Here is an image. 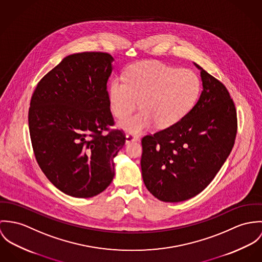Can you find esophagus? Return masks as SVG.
Masks as SVG:
<instances>
[{"label":"esophagus","mask_w":262,"mask_h":262,"mask_svg":"<svg viewBox=\"0 0 262 262\" xmlns=\"http://www.w3.org/2000/svg\"><path fill=\"white\" fill-rule=\"evenodd\" d=\"M139 140V138L136 136V135H134V134H127L126 136H125V142H126V144H129V143H132V142H136V141H138Z\"/></svg>","instance_id":"obj_1"}]
</instances>
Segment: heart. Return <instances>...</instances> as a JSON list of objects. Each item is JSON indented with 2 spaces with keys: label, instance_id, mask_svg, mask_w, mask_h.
<instances>
[{
  "label": "heart",
  "instance_id": "obj_1",
  "mask_svg": "<svg viewBox=\"0 0 262 262\" xmlns=\"http://www.w3.org/2000/svg\"><path fill=\"white\" fill-rule=\"evenodd\" d=\"M199 93L200 79L194 71L143 61L128 68L125 79L112 80L108 101L118 118L132 114L140 101L142 111L119 122L124 130L138 134L155 122L159 128L174 125L191 111Z\"/></svg>",
  "mask_w": 262,
  "mask_h": 262
}]
</instances>
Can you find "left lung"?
<instances>
[{"label":"left lung","instance_id":"obj_1","mask_svg":"<svg viewBox=\"0 0 262 262\" xmlns=\"http://www.w3.org/2000/svg\"><path fill=\"white\" fill-rule=\"evenodd\" d=\"M201 70L203 91L174 125L146 135L141 160L146 189L164 202L195 197L212 182L232 150L237 114L225 85Z\"/></svg>","mask_w":262,"mask_h":262}]
</instances>
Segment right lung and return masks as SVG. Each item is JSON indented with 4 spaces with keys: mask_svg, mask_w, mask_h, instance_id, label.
I'll return each mask as SVG.
<instances>
[{
    "mask_svg": "<svg viewBox=\"0 0 262 262\" xmlns=\"http://www.w3.org/2000/svg\"><path fill=\"white\" fill-rule=\"evenodd\" d=\"M114 58L103 52L69 55L37 84L29 132L36 161L64 194L90 198L115 177L114 158L125 143L115 124L107 80ZM103 131H107L103 134Z\"/></svg>",
    "mask_w": 262,
    "mask_h": 262,
    "instance_id": "obj_1",
    "label": "right lung"
}]
</instances>
